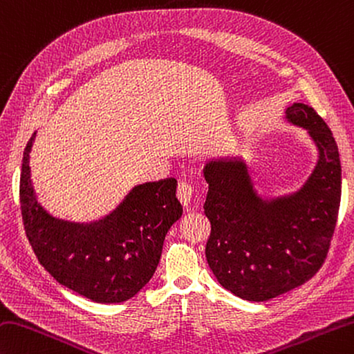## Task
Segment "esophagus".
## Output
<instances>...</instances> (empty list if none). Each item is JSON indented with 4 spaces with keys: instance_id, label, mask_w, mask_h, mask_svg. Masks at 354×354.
<instances>
[{
    "instance_id": "1",
    "label": "esophagus",
    "mask_w": 354,
    "mask_h": 354,
    "mask_svg": "<svg viewBox=\"0 0 354 354\" xmlns=\"http://www.w3.org/2000/svg\"><path fill=\"white\" fill-rule=\"evenodd\" d=\"M176 196L179 199V203H181L184 207H189L193 196V187L187 183H179Z\"/></svg>"
}]
</instances>
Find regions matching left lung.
<instances>
[{"label": "left lung", "instance_id": "8db88e82", "mask_svg": "<svg viewBox=\"0 0 354 354\" xmlns=\"http://www.w3.org/2000/svg\"><path fill=\"white\" fill-rule=\"evenodd\" d=\"M286 113L319 150L313 173L297 192L259 196L242 159H212L204 167V213L212 225L207 262L221 286L245 301H268L313 278L337 221L342 183L333 133L307 104L295 102Z\"/></svg>", "mask_w": 354, "mask_h": 354}]
</instances>
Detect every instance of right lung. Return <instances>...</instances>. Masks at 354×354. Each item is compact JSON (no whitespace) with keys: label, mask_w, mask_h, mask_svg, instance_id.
<instances>
[{"label":"right lung","mask_w":354,"mask_h":354,"mask_svg":"<svg viewBox=\"0 0 354 354\" xmlns=\"http://www.w3.org/2000/svg\"><path fill=\"white\" fill-rule=\"evenodd\" d=\"M35 135L24 149L19 204L39 264L61 286L93 302L130 299L153 276L165 234L183 216L176 179L133 187L112 213L95 223H68L48 214L35 196L29 167Z\"/></svg>","instance_id":"add662e5"}]
</instances>
